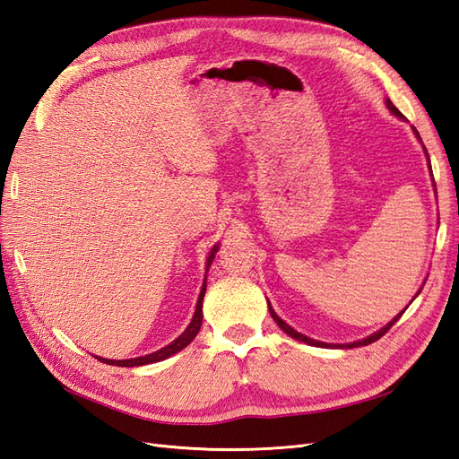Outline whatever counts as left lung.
<instances>
[{
	"mask_svg": "<svg viewBox=\"0 0 459 459\" xmlns=\"http://www.w3.org/2000/svg\"><path fill=\"white\" fill-rule=\"evenodd\" d=\"M386 107L388 108H391V113H394L396 117H400V118H404V117H402V113H400V110L393 105V101L391 100H386ZM413 132L415 134H418V130H415L413 128ZM418 137H420V134H418ZM420 140H421V137H420ZM425 152H427V149H425ZM429 166H430V162H429ZM268 310H270V314H272V317L275 319V324L277 325H280L285 333H287V335L289 337H293V339H297V341H302V342H308V344H314V346H333V344H327V342H322V341H314V339H310V337H307V335H300V333L299 331H295L293 327H290V325H287L285 322H283V319L280 317V316H277L275 312H273V308L270 307V304H268ZM406 310H402L394 319H393V322H388L383 329H379L377 333H373V335H369L368 339H364V341H356V342H351V344H335V346H341V349H354V346H366V344H371V342H375V341H377V339H381L383 335H385V333L388 331V329H391L396 322H398V319H400V316L402 314H404Z\"/></svg>",
	"mask_w": 459,
	"mask_h": 459,
	"instance_id": "obj_1",
	"label": "left lung"
}]
</instances>
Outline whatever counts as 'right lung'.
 <instances>
[{
	"label": "right lung",
	"mask_w": 459,
	"mask_h": 459,
	"mask_svg": "<svg viewBox=\"0 0 459 459\" xmlns=\"http://www.w3.org/2000/svg\"><path fill=\"white\" fill-rule=\"evenodd\" d=\"M216 248H218V247H214V248H212V253H211V256H208V262H206L208 266H211V262H212V258H214ZM204 290H206V283H204V285H203V289H201V295H199V300H197V310H195V316H193V319H191V324L187 325V329L182 333V335H179L176 341H172L169 346H164V349H160V351H157V352H152V354L140 356V358H132V359H107V358H97V359H100V362L108 364V366L134 368V366H145V364H152V362H160V359L169 358V356H172V354L179 352L182 349H186V346H187L193 339L197 337V333H199V329H201V322H203V299H204Z\"/></svg>",
	"instance_id": "right-lung-1"
}]
</instances>
